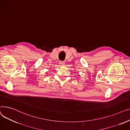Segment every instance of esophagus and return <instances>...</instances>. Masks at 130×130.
Wrapping results in <instances>:
<instances>
[{"label":"esophagus","mask_w":130,"mask_h":130,"mask_svg":"<svg viewBox=\"0 0 130 130\" xmlns=\"http://www.w3.org/2000/svg\"><path fill=\"white\" fill-rule=\"evenodd\" d=\"M59 63L60 65H65V62L64 61H59Z\"/></svg>","instance_id":"34e87169"}]
</instances>
